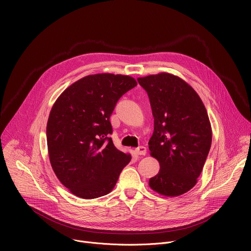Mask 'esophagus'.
Segmentation results:
<instances>
[{
  "label": "esophagus",
  "instance_id": "esophagus-1",
  "mask_svg": "<svg viewBox=\"0 0 251 251\" xmlns=\"http://www.w3.org/2000/svg\"><path fill=\"white\" fill-rule=\"evenodd\" d=\"M134 152L137 155H146L147 154V149L144 148V147H139V148L134 150Z\"/></svg>",
  "mask_w": 251,
  "mask_h": 251
}]
</instances>
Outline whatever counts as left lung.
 I'll return each instance as SVG.
<instances>
[{
    "label": "left lung",
    "mask_w": 251,
    "mask_h": 251,
    "mask_svg": "<svg viewBox=\"0 0 251 251\" xmlns=\"http://www.w3.org/2000/svg\"><path fill=\"white\" fill-rule=\"evenodd\" d=\"M137 80L150 98L154 127L149 149L160 163L149 185L159 194L179 196L195 186L212 144L206 109L178 76L163 72Z\"/></svg>",
    "instance_id": "8db88e82"
}]
</instances>
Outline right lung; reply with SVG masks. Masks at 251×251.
Segmentation results:
<instances>
[{
    "instance_id": "obj_1",
    "label": "right lung",
    "mask_w": 251,
    "mask_h": 251,
    "mask_svg": "<svg viewBox=\"0 0 251 251\" xmlns=\"http://www.w3.org/2000/svg\"><path fill=\"white\" fill-rule=\"evenodd\" d=\"M137 85L133 77L88 75L66 88L50 110L47 142L52 170L74 195L92 200L110 193L131 160L110 134V117L124 94Z\"/></svg>"
}]
</instances>
